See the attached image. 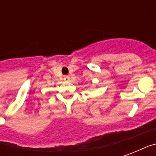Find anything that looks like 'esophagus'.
Returning <instances> with one entry per match:
<instances>
[{"label":"esophagus","mask_w":156,"mask_h":156,"mask_svg":"<svg viewBox=\"0 0 156 156\" xmlns=\"http://www.w3.org/2000/svg\"><path fill=\"white\" fill-rule=\"evenodd\" d=\"M63 80H64V81L68 82L70 80V78H69L68 76H67V75H66V76H64V77H63Z\"/></svg>","instance_id":"esophagus-1"}]
</instances>
